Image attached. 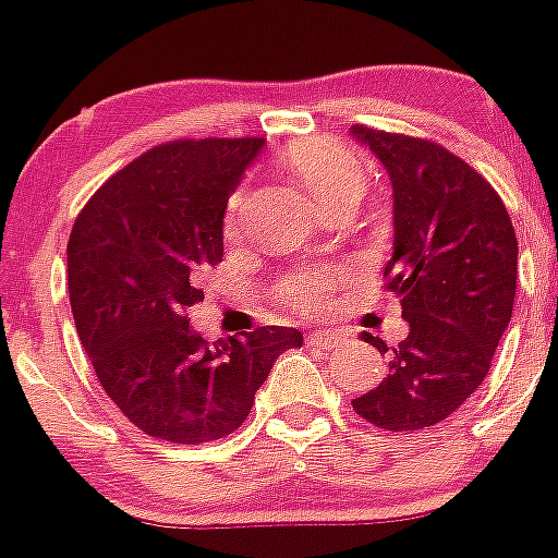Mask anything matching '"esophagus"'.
Segmentation results:
<instances>
[{"label":"esophagus","instance_id":"1","mask_svg":"<svg viewBox=\"0 0 558 558\" xmlns=\"http://www.w3.org/2000/svg\"><path fill=\"white\" fill-rule=\"evenodd\" d=\"M307 340H311L313 345L335 348V345H340V342H345V335L337 329H315L313 335H307Z\"/></svg>","mask_w":558,"mask_h":558}]
</instances>
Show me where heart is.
<instances>
[{"mask_svg":"<svg viewBox=\"0 0 558 558\" xmlns=\"http://www.w3.org/2000/svg\"><path fill=\"white\" fill-rule=\"evenodd\" d=\"M291 167L300 174L302 183L313 194V199L320 205L337 199L342 194H362L364 191V167L356 156L342 145L329 143V140H307L291 148L289 154ZM240 210H243V194H234L227 207V229L234 232L240 223ZM335 275L324 269H305L294 272L280 283V296L286 305L300 307V311H313L324 302L329 289L335 286Z\"/></svg>","mask_w":558,"mask_h":558,"instance_id":"1","label":"heart"}]
</instances>
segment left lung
Listing matches in <instances>:
<instances>
[{"label":"left lung","mask_w":558,"mask_h":558,"mask_svg":"<svg viewBox=\"0 0 558 558\" xmlns=\"http://www.w3.org/2000/svg\"><path fill=\"white\" fill-rule=\"evenodd\" d=\"M384 165L393 191L388 291L408 337L388 348L386 378L353 410L388 432L446 421L483 384L513 315L519 240L497 191L466 161L429 140L351 126Z\"/></svg>","instance_id":"obj_1"}]
</instances>
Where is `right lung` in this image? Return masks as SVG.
Returning a JSON list of instances; mask_svg holds the SVG:
<instances>
[{"mask_svg":"<svg viewBox=\"0 0 558 558\" xmlns=\"http://www.w3.org/2000/svg\"><path fill=\"white\" fill-rule=\"evenodd\" d=\"M264 140H199L148 150L88 199L66 245L72 318L107 397L167 442L221 440L302 331L262 326L205 342L189 307L223 258V216Z\"/></svg>","mask_w":558,"mask_h":558,"instance_id":"add662e5","label":"right lung"}]
</instances>
